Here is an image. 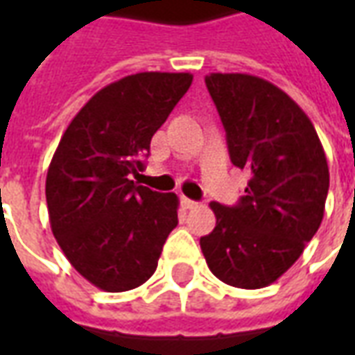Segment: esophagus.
Here are the masks:
<instances>
[{"label":"esophagus","mask_w":355,"mask_h":355,"mask_svg":"<svg viewBox=\"0 0 355 355\" xmlns=\"http://www.w3.org/2000/svg\"><path fill=\"white\" fill-rule=\"evenodd\" d=\"M182 205H184V209H198V201H192V200H188V198H182Z\"/></svg>","instance_id":"34e87169"}]
</instances>
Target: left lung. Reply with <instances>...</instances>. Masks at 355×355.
Returning a JSON list of instances; mask_svg holds the SVG:
<instances>
[{
	"label": "left lung",
	"mask_w": 355,
	"mask_h": 355,
	"mask_svg": "<svg viewBox=\"0 0 355 355\" xmlns=\"http://www.w3.org/2000/svg\"><path fill=\"white\" fill-rule=\"evenodd\" d=\"M232 163L249 173L245 196L213 201L216 226L200 239L209 270L232 287L261 289L289 270L320 228L327 157L310 117L274 83L249 73H209Z\"/></svg>",
	"instance_id": "obj_1"
}]
</instances>
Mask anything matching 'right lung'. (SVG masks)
<instances>
[{
    "label": "right lung",
    "instance_id": "1",
    "mask_svg": "<svg viewBox=\"0 0 355 355\" xmlns=\"http://www.w3.org/2000/svg\"><path fill=\"white\" fill-rule=\"evenodd\" d=\"M192 85V73L140 72L114 81L78 112L51 159L45 198L58 245L94 287L148 282L178 224V198L139 186L150 140Z\"/></svg>",
    "mask_w": 355,
    "mask_h": 355
}]
</instances>
